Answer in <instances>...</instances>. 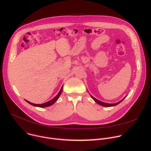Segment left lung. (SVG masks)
I'll return each mask as SVG.
<instances>
[{"label": "left lung", "mask_w": 151, "mask_h": 151, "mask_svg": "<svg viewBox=\"0 0 151 151\" xmlns=\"http://www.w3.org/2000/svg\"><path fill=\"white\" fill-rule=\"evenodd\" d=\"M91 96V98L96 102L97 104H99V105H102V106H107V107H109V106H115V105H118L119 104H120L123 99H125V98H123L122 101H119V102H117V103H116V104H107V103H105V102H101V101H99V100H98L97 99H96V98H94V97H93L91 95H90Z\"/></svg>", "instance_id": "obj_1"}]
</instances>
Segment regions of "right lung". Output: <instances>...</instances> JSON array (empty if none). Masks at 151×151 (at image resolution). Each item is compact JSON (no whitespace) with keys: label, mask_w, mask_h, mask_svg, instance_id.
<instances>
[{"label":"right lung","mask_w":151,"mask_h":151,"mask_svg":"<svg viewBox=\"0 0 151 151\" xmlns=\"http://www.w3.org/2000/svg\"><path fill=\"white\" fill-rule=\"evenodd\" d=\"M62 90H63V87H61V88L60 92L58 93V94L53 99H51L50 101H48V102H46V103H44V104H32V103H31V102H29V101H26V100H25V101H26L27 102H28V103H29V104H31V105H33V106H38V107H40V108H42V107H47V106H49L52 105V104H53L55 102L58 100V99L59 97H60V96L61 95V93H62Z\"/></svg>","instance_id":"add662e5"}]
</instances>
